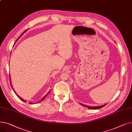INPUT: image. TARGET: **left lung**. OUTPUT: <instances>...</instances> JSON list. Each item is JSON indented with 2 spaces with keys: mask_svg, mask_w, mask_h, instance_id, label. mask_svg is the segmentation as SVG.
<instances>
[{
  "mask_svg": "<svg viewBox=\"0 0 132 132\" xmlns=\"http://www.w3.org/2000/svg\"><path fill=\"white\" fill-rule=\"evenodd\" d=\"M80 104L82 106H84L85 107H87L89 109H94V110H96V109H101L103 107H104V106H105L107 104H104V105H101V106H88V105H85V104H81L80 103Z\"/></svg>",
  "mask_w": 132,
  "mask_h": 132,
  "instance_id": "1",
  "label": "left lung"
}]
</instances>
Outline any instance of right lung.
Instances as JSON below:
<instances>
[{
	"instance_id": "add662e5",
	"label": "right lung",
	"mask_w": 132,
	"mask_h": 132,
	"mask_svg": "<svg viewBox=\"0 0 132 132\" xmlns=\"http://www.w3.org/2000/svg\"><path fill=\"white\" fill-rule=\"evenodd\" d=\"M28 29H27V30H25V31H24V32H23V33H22V34L20 36V37H19V38H18V39H16V40H18V39H19V38H20V37L22 35H23V34H24V32H26V31H27V30H28ZM11 78H10V84H11V87H12V89H13V90L14 91V93H15V94L16 95V96H17L18 97H19V98H20V99L21 100V101H23V102H26V101L25 100H23V99H22V98H21V97H20V96H19V95H17V94H16V93H15V90H14V89H13V86H12V84H11ZM50 92H48V93H47V94H46V95H45V96L44 97H43L42 98V100H41L40 101H39V102H41V101H43V100H44V99L45 98V97H46V96H47V95H48V94H49V93H50ZM29 103H30V104H32V103H31V102H29Z\"/></svg>"
}]
</instances>
